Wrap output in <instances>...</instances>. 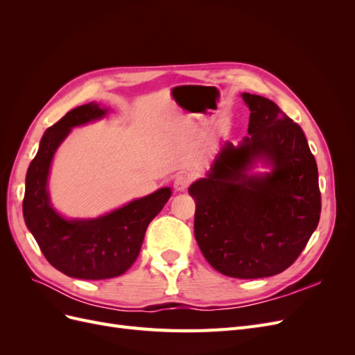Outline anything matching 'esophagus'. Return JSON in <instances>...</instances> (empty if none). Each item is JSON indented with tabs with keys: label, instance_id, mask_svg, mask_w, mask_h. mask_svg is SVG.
Listing matches in <instances>:
<instances>
[{
	"label": "esophagus",
	"instance_id": "esophagus-1",
	"mask_svg": "<svg viewBox=\"0 0 355 355\" xmlns=\"http://www.w3.org/2000/svg\"><path fill=\"white\" fill-rule=\"evenodd\" d=\"M189 185V178L187 175H178L175 178V182H173V188L178 191V192H182L185 191Z\"/></svg>",
	"mask_w": 355,
	"mask_h": 355
}]
</instances>
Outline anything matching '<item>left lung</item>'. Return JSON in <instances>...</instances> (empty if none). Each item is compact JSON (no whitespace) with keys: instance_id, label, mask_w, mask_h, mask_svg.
<instances>
[{"instance_id":"left-lung-1","label":"left lung","mask_w":355,"mask_h":355,"mask_svg":"<svg viewBox=\"0 0 355 355\" xmlns=\"http://www.w3.org/2000/svg\"><path fill=\"white\" fill-rule=\"evenodd\" d=\"M241 98L250 110L249 136L223 142L188 192L204 257L220 274L247 280L280 274L297 259L318 225L321 196L302 128L272 101ZM257 164L268 171L253 172Z\"/></svg>"}]
</instances>
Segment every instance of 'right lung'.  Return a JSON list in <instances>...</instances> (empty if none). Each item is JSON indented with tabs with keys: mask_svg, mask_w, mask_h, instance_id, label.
<instances>
[{
	"mask_svg": "<svg viewBox=\"0 0 355 355\" xmlns=\"http://www.w3.org/2000/svg\"><path fill=\"white\" fill-rule=\"evenodd\" d=\"M108 108L90 102L69 111L49 127L28 167L24 218L42 254L68 277L106 280L124 274L141 252L149 222L171 197L168 187L90 219H68L53 207L49 175L53 157L73 127L98 121Z\"/></svg>",
	"mask_w": 355,
	"mask_h": 355,
	"instance_id": "right-lung-1",
	"label": "right lung"
}]
</instances>
